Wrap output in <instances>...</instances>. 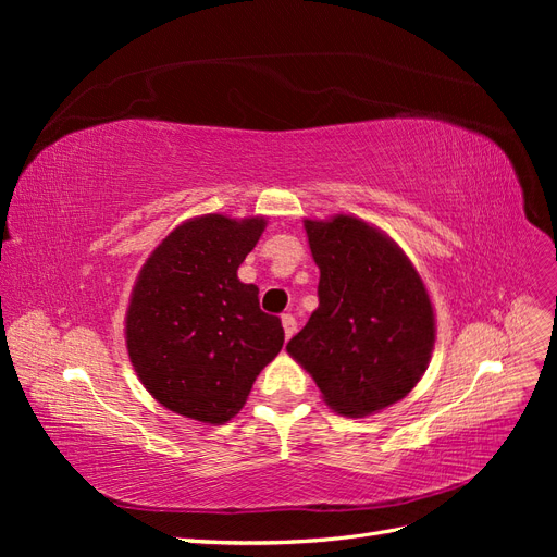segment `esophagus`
<instances>
[{
	"label": "esophagus",
	"instance_id": "obj_1",
	"mask_svg": "<svg viewBox=\"0 0 557 557\" xmlns=\"http://www.w3.org/2000/svg\"><path fill=\"white\" fill-rule=\"evenodd\" d=\"M281 323H283V332H285V339H290V336L297 332V320L293 313H283L281 315Z\"/></svg>",
	"mask_w": 557,
	"mask_h": 557
}]
</instances>
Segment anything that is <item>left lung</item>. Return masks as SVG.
I'll return each instance as SVG.
<instances>
[{"label":"left lung","mask_w":557,"mask_h":557,"mask_svg":"<svg viewBox=\"0 0 557 557\" xmlns=\"http://www.w3.org/2000/svg\"><path fill=\"white\" fill-rule=\"evenodd\" d=\"M318 309L288 342L334 411L376 413L411 393L434 346V313L409 258L352 215L307 221Z\"/></svg>","instance_id":"left-lung-1"}]
</instances>
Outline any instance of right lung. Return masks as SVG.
Listing matches in <instances>:
<instances>
[{"label":"right lung","mask_w":557,"mask_h":557,"mask_svg":"<svg viewBox=\"0 0 557 557\" xmlns=\"http://www.w3.org/2000/svg\"><path fill=\"white\" fill-rule=\"evenodd\" d=\"M264 218L209 213L178 225L150 256L125 320L129 360L162 407L221 425L246 404L283 346L281 318L260 309L237 269Z\"/></svg>","instance_id":"1"}]
</instances>
